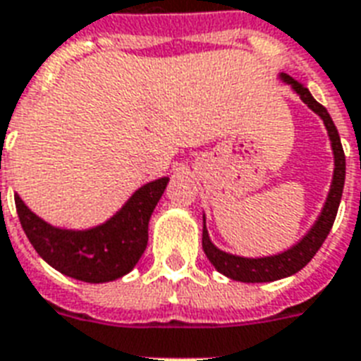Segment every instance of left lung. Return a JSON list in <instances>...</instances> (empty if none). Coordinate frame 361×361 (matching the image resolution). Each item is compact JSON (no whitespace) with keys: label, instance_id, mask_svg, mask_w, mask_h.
I'll list each match as a JSON object with an SVG mask.
<instances>
[{"label":"left lung","instance_id":"1","mask_svg":"<svg viewBox=\"0 0 361 361\" xmlns=\"http://www.w3.org/2000/svg\"><path fill=\"white\" fill-rule=\"evenodd\" d=\"M279 79L282 82L292 86V90L301 97V102L305 103L307 107L314 111V113L324 120V126L328 130L329 141H331V150H334V178H331V186H329L328 197L322 207V212L318 214L317 222L312 224V228L307 231L303 239L295 243L294 247H290L288 250L275 256H262V258H245V256H237V254H230L220 250L219 247H214L212 241L209 239V231L205 226V214H203V237H201V245L205 250L207 258L214 265V269L220 271L222 275L228 279L239 282H273L284 276H290L303 269L312 256L318 252V248L322 247V243L326 241L329 230L335 222L337 216V209H339L341 195H343V186H345V171L346 161L345 152H343V145H341L339 131L335 128L334 120L329 116L324 105L311 96V92L307 90L305 86L292 79L290 75L281 73Z\"/></svg>","mask_w":361,"mask_h":361}]
</instances>
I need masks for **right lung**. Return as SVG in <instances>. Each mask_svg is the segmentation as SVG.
<instances>
[{"label":"right lung","instance_id":"right-lung-1","mask_svg":"<svg viewBox=\"0 0 361 361\" xmlns=\"http://www.w3.org/2000/svg\"><path fill=\"white\" fill-rule=\"evenodd\" d=\"M169 177L156 178L133 192L120 211L88 230H63L44 222L15 194L22 230L37 254L61 275L77 281H116L128 275L147 248L149 222Z\"/></svg>","mask_w":361,"mask_h":361}]
</instances>
